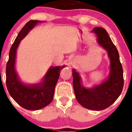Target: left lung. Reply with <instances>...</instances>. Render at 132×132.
Wrapping results in <instances>:
<instances>
[{
    "label": "left lung",
    "mask_w": 132,
    "mask_h": 132,
    "mask_svg": "<svg viewBox=\"0 0 132 132\" xmlns=\"http://www.w3.org/2000/svg\"><path fill=\"white\" fill-rule=\"evenodd\" d=\"M96 35L97 42L107 51L110 59V72L108 78L92 88L81 84V78L73 70V85L77 100L86 109L101 111L112 105L121 94L123 87V69L118 51L104 28L96 27L92 31Z\"/></svg>",
    "instance_id": "left-lung-1"
}]
</instances>
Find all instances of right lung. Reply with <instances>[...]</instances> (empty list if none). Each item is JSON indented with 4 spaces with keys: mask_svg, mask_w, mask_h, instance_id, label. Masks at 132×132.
<instances>
[{
    "mask_svg": "<svg viewBox=\"0 0 132 132\" xmlns=\"http://www.w3.org/2000/svg\"><path fill=\"white\" fill-rule=\"evenodd\" d=\"M39 22L41 21L30 20L23 26L10 48L6 66V85L9 94L20 106L32 111L42 109L52 101L60 71L65 67H51L43 81L38 84L26 85L20 81L15 67L16 49L20 41Z\"/></svg>",
    "mask_w": 132,
    "mask_h": 132,
    "instance_id": "right-lung-1",
    "label": "right lung"
}]
</instances>
